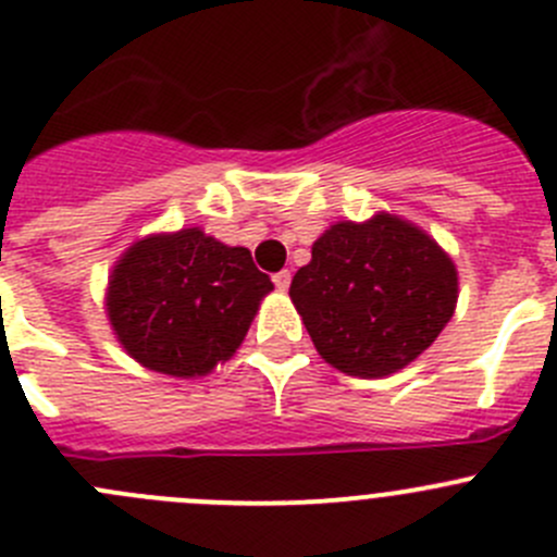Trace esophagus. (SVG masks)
I'll return each mask as SVG.
<instances>
[{"mask_svg":"<svg viewBox=\"0 0 557 557\" xmlns=\"http://www.w3.org/2000/svg\"><path fill=\"white\" fill-rule=\"evenodd\" d=\"M274 285H277V290H288V285H290V272L288 269H283V272H277L274 274Z\"/></svg>","mask_w":557,"mask_h":557,"instance_id":"obj_1","label":"esophagus"}]
</instances>
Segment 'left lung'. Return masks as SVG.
I'll list each match as a JSON object with an SVG mask.
<instances>
[{"mask_svg":"<svg viewBox=\"0 0 557 557\" xmlns=\"http://www.w3.org/2000/svg\"><path fill=\"white\" fill-rule=\"evenodd\" d=\"M288 294L323 361L345 375L386 377L444 332L460 280L428 231L377 212L329 225Z\"/></svg>","mask_w":557,"mask_h":557,"instance_id":"1","label":"left lung"}]
</instances>
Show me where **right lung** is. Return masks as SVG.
<instances>
[{
    "label": "right lung",
    "instance_id": "add662e5",
    "mask_svg": "<svg viewBox=\"0 0 557 557\" xmlns=\"http://www.w3.org/2000/svg\"><path fill=\"white\" fill-rule=\"evenodd\" d=\"M272 288L247 247H228L193 225L144 236L119 256L106 315L141 367L201 377L236 354Z\"/></svg>",
    "mask_w": 557,
    "mask_h": 557
}]
</instances>
